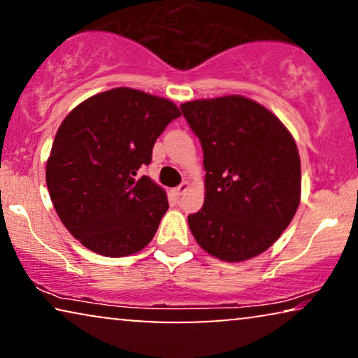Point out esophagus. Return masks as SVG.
Segmentation results:
<instances>
[{"mask_svg":"<svg viewBox=\"0 0 358 358\" xmlns=\"http://www.w3.org/2000/svg\"><path fill=\"white\" fill-rule=\"evenodd\" d=\"M187 190H189V182H182L174 189V195L176 197H180V195H184Z\"/></svg>","mask_w":358,"mask_h":358,"instance_id":"obj_1","label":"esophagus"}]
</instances>
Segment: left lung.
Returning <instances> with one entry per match:
<instances>
[{
    "label": "left lung",
    "instance_id": "obj_1",
    "mask_svg": "<svg viewBox=\"0 0 358 358\" xmlns=\"http://www.w3.org/2000/svg\"><path fill=\"white\" fill-rule=\"evenodd\" d=\"M180 110L203 151L205 202L187 217L195 241L227 262L264 252L300 205V155L290 131L243 96L190 101Z\"/></svg>",
    "mask_w": 358,
    "mask_h": 358
}]
</instances>
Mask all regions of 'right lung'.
Masks as SVG:
<instances>
[{
  "label": "right lung",
  "instance_id": "obj_1",
  "mask_svg": "<svg viewBox=\"0 0 358 358\" xmlns=\"http://www.w3.org/2000/svg\"><path fill=\"white\" fill-rule=\"evenodd\" d=\"M178 117L174 102L130 87L92 96L65 117L45 178L58 217L83 246L124 257L153 239L169 203L158 184L136 174Z\"/></svg>",
  "mask_w": 358,
  "mask_h": 358
}]
</instances>
